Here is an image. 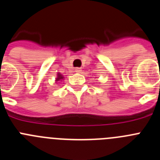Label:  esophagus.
I'll use <instances>...</instances> for the list:
<instances>
[{
  "label": "esophagus",
  "mask_w": 160,
  "mask_h": 160,
  "mask_svg": "<svg viewBox=\"0 0 160 160\" xmlns=\"http://www.w3.org/2000/svg\"><path fill=\"white\" fill-rule=\"evenodd\" d=\"M75 70V72H77V73H82V71L81 68H75V70Z\"/></svg>",
  "instance_id": "esophagus-1"
}]
</instances>
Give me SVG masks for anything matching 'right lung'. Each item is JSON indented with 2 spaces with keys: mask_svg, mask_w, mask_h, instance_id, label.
Segmentation results:
<instances>
[{
  "mask_svg": "<svg viewBox=\"0 0 160 160\" xmlns=\"http://www.w3.org/2000/svg\"><path fill=\"white\" fill-rule=\"evenodd\" d=\"M61 79H63V76H62V74L61 73H58V78H56V82L59 81V80H61Z\"/></svg>",
  "mask_w": 160,
  "mask_h": 160,
  "instance_id": "right-lung-1",
  "label": "right lung"
}]
</instances>
